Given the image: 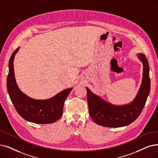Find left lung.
Returning <instances> with one entry per match:
<instances>
[{"label": "left lung", "instance_id": "left-lung-1", "mask_svg": "<svg viewBox=\"0 0 158 158\" xmlns=\"http://www.w3.org/2000/svg\"><path fill=\"white\" fill-rule=\"evenodd\" d=\"M136 56L143 64V77L136 96L130 103L113 104L85 87L89 115L97 124L109 128L123 127L133 123L139 116L149 95L150 79L146 56L142 53H137Z\"/></svg>", "mask_w": 158, "mask_h": 158}]
</instances>
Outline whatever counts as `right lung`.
I'll return each instance as SVG.
<instances>
[{"label":"right lung","instance_id":"right-lung-1","mask_svg":"<svg viewBox=\"0 0 158 158\" xmlns=\"http://www.w3.org/2000/svg\"><path fill=\"white\" fill-rule=\"evenodd\" d=\"M18 47L11 54L9 61L7 90L15 110L24 119L36 124L55 123L61 117L65 99L73 90L68 88L48 99H35L28 97L19 87L15 77L14 61L19 50Z\"/></svg>","mask_w":158,"mask_h":158}]
</instances>
